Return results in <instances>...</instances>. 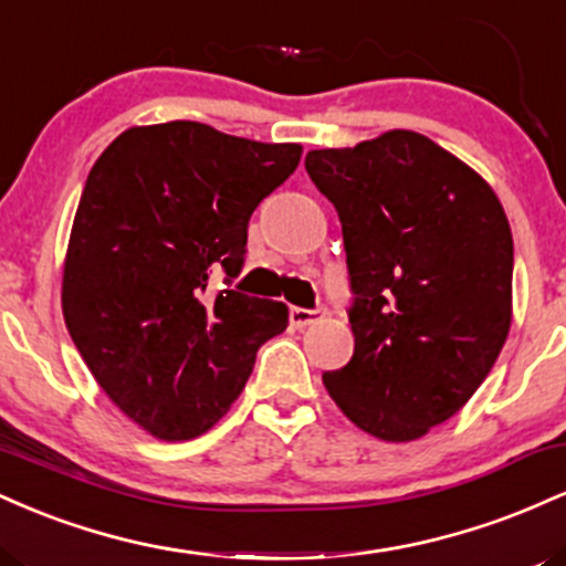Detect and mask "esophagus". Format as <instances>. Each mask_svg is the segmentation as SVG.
Returning <instances> with one entry per match:
<instances>
[{
	"label": "esophagus",
	"mask_w": 566,
	"mask_h": 566,
	"mask_svg": "<svg viewBox=\"0 0 566 566\" xmlns=\"http://www.w3.org/2000/svg\"><path fill=\"white\" fill-rule=\"evenodd\" d=\"M324 316V308H301V305H295V308H290V322L295 324V327H308V324L319 322Z\"/></svg>",
	"instance_id": "obj_1"
}]
</instances>
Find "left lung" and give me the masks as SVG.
<instances>
[{"instance_id":"left-lung-1","label":"left lung","mask_w":566,"mask_h":566,"mask_svg":"<svg viewBox=\"0 0 566 566\" xmlns=\"http://www.w3.org/2000/svg\"><path fill=\"white\" fill-rule=\"evenodd\" d=\"M305 172L340 218L354 295V356L324 388L373 437H423L471 399L509 337V218L471 167L409 129L308 151Z\"/></svg>"}]
</instances>
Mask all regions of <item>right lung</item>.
Listing matches in <instances>:
<instances>
[{"mask_svg":"<svg viewBox=\"0 0 566 566\" xmlns=\"http://www.w3.org/2000/svg\"><path fill=\"white\" fill-rule=\"evenodd\" d=\"M297 143H258L201 122L122 133L84 184L63 316L97 386L167 441L205 433L242 394L287 305L231 290L255 207L295 172ZM212 273L224 287L209 290Z\"/></svg>","mask_w":566,"mask_h":566,"instance_id":"1","label":"right lung"}]
</instances>
